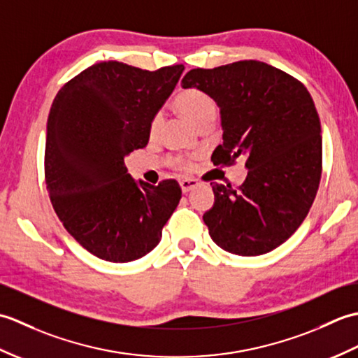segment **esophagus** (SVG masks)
Listing matches in <instances>:
<instances>
[{"label": "esophagus", "mask_w": 358, "mask_h": 358, "mask_svg": "<svg viewBox=\"0 0 358 358\" xmlns=\"http://www.w3.org/2000/svg\"><path fill=\"white\" fill-rule=\"evenodd\" d=\"M180 186H181V191H183V194H187V192H191L192 189L199 186V181L194 178H185L180 181Z\"/></svg>", "instance_id": "obj_1"}]
</instances>
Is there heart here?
<instances>
[{"mask_svg": "<svg viewBox=\"0 0 358 358\" xmlns=\"http://www.w3.org/2000/svg\"><path fill=\"white\" fill-rule=\"evenodd\" d=\"M175 108H177L183 115L199 127L204 121L215 120L217 115V104L212 100V96L200 89L189 87L181 90V92L175 96ZM163 124V115L162 112H157L150 120L149 124V134L150 136H155ZM173 163L180 167H186V162L183 158H173Z\"/></svg>", "mask_w": 358, "mask_h": 358, "instance_id": "b5f03b06", "label": "heart"}]
</instances>
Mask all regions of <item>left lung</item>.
Wrapping results in <instances>:
<instances>
[{
	"label": "left lung",
	"mask_w": 358,
	"mask_h": 358,
	"mask_svg": "<svg viewBox=\"0 0 358 358\" xmlns=\"http://www.w3.org/2000/svg\"><path fill=\"white\" fill-rule=\"evenodd\" d=\"M220 108L223 143L210 159L245 158L238 191L212 185L214 206L203 215L210 238L227 252L255 257L291 237L313 206L322 177V126L308 89L255 59L192 69L181 80Z\"/></svg>",
	"instance_id": "1"
}]
</instances>
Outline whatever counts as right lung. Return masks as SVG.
<instances>
[{"label": "right lung", "instance_id": "right-lung-1", "mask_svg": "<svg viewBox=\"0 0 358 358\" xmlns=\"http://www.w3.org/2000/svg\"><path fill=\"white\" fill-rule=\"evenodd\" d=\"M183 64L143 71L103 62L59 89L48 118L44 171L52 206L90 254L127 263L149 254L181 199L175 180L136 181L124 158L149 143Z\"/></svg>", "mask_w": 358, "mask_h": 358}]
</instances>
